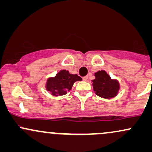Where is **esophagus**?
<instances>
[{
  "instance_id": "obj_1",
  "label": "esophagus",
  "mask_w": 152,
  "mask_h": 152,
  "mask_svg": "<svg viewBox=\"0 0 152 152\" xmlns=\"http://www.w3.org/2000/svg\"><path fill=\"white\" fill-rule=\"evenodd\" d=\"M83 81H87V80H88V76H83Z\"/></svg>"
}]
</instances>
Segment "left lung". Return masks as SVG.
Here are the masks:
<instances>
[{
	"label": "left lung",
	"mask_w": 152,
	"mask_h": 152,
	"mask_svg": "<svg viewBox=\"0 0 152 152\" xmlns=\"http://www.w3.org/2000/svg\"><path fill=\"white\" fill-rule=\"evenodd\" d=\"M93 87L95 94L104 99H111L117 95L119 90V83L116 80L111 79L105 71L95 73Z\"/></svg>",
	"instance_id": "obj_1"
}]
</instances>
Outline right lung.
<instances>
[{
  "label": "right lung",
  "instance_id": "obj_1",
  "mask_svg": "<svg viewBox=\"0 0 152 152\" xmlns=\"http://www.w3.org/2000/svg\"><path fill=\"white\" fill-rule=\"evenodd\" d=\"M77 74H71L69 71H60L55 77L47 80L46 90L53 96L65 95L72 88L74 82L81 81Z\"/></svg>",
  "mask_w": 152,
  "mask_h": 152
}]
</instances>
